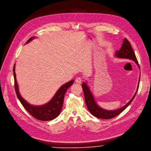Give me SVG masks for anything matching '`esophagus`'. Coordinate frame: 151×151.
I'll use <instances>...</instances> for the list:
<instances>
[{
  "mask_svg": "<svg viewBox=\"0 0 151 151\" xmlns=\"http://www.w3.org/2000/svg\"><path fill=\"white\" fill-rule=\"evenodd\" d=\"M75 81L77 83H79V84H80L81 83V81H82V79L81 78H80V77H78L75 80Z\"/></svg>",
  "mask_w": 151,
  "mask_h": 151,
  "instance_id": "1",
  "label": "esophagus"
}]
</instances>
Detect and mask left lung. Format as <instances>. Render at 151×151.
I'll return each mask as SVG.
<instances>
[{"instance_id":"left-lung-1","label":"left lung","mask_w":151,"mask_h":151,"mask_svg":"<svg viewBox=\"0 0 151 151\" xmlns=\"http://www.w3.org/2000/svg\"><path fill=\"white\" fill-rule=\"evenodd\" d=\"M115 55L118 58H126V59L132 60L134 61L139 68V65L138 64V62L137 60V58L136 57L134 52L133 50V48L132 47V45H131L129 42L127 40V39L124 38L123 39V42L122 45V47L119 50H116L115 52ZM139 80L138 81V85H137V88L134 95L132 98V99H131L126 105H124L123 107L120 109H118L116 110H109L104 109L98 106L94 99L93 93H91V89L89 88L87 82L86 81V83L85 82L83 83L82 88L84 94L85 102H86V106L89 111V112L94 116L99 118V119H112V118L117 116L118 115H119L129 106V105L131 104V102H132L134 99V98L137 92V90H138V88H139Z\"/></svg>"}]
</instances>
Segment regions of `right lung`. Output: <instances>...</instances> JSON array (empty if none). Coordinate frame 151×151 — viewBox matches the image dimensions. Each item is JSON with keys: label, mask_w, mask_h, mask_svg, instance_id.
I'll use <instances>...</instances> for the list:
<instances>
[{"label": "right lung", "mask_w": 151, "mask_h": 151, "mask_svg": "<svg viewBox=\"0 0 151 151\" xmlns=\"http://www.w3.org/2000/svg\"><path fill=\"white\" fill-rule=\"evenodd\" d=\"M35 37H36L35 36L31 37L26 43L28 44ZM13 71H14L15 89L17 96L24 108L28 111L29 114L35 117V119L41 121L52 120L57 117L60 114L63 107L65 94L67 89L73 84L74 80H71L63 84L57 91L52 99L47 104L42 105V106H32V105L29 104L28 102L26 101L19 94L18 85L16 79L15 64L14 65Z\"/></svg>", "instance_id": "obj_1"}]
</instances>
